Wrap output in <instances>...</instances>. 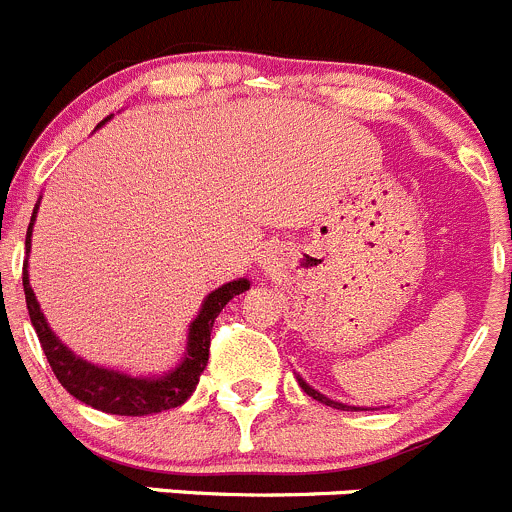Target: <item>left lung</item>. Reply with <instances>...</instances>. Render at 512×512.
Here are the masks:
<instances>
[{
    "instance_id": "left-lung-1",
    "label": "left lung",
    "mask_w": 512,
    "mask_h": 512,
    "mask_svg": "<svg viewBox=\"0 0 512 512\" xmlns=\"http://www.w3.org/2000/svg\"><path fill=\"white\" fill-rule=\"evenodd\" d=\"M298 383H301L303 393H308V396H311V398H316V401L326 403V406H331V408H338V411H343V408H348V406H343V403H336V401H331V398L321 396V393H318V391H313V388H311V386H308V383H306V381H303V378H298Z\"/></svg>"
}]
</instances>
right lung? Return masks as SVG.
<instances>
[{
    "label": "right lung",
    "instance_id": "right-lung-1",
    "mask_svg": "<svg viewBox=\"0 0 512 512\" xmlns=\"http://www.w3.org/2000/svg\"><path fill=\"white\" fill-rule=\"evenodd\" d=\"M106 121V119H104ZM101 121V124H104ZM34 221V216H32ZM29 236H32V224L27 229V254H29ZM22 286L24 296H27L29 318L37 331L42 351L47 356L49 366H52L57 381L72 393L74 398L86 403V406L96 408V411L114 413V416H149V413L169 411V408L181 406L189 401L191 393L196 391L201 371L209 363V346H211V328H214L216 316L221 308L231 301L234 296L244 293L251 286L246 278L239 281L224 283L209 293V298L201 306V313L189 328V346H186V358L174 368L171 373L161 378H131L126 373L109 371V368H99L94 363H86L79 356H74L59 338L54 336L52 328L44 321V313L39 308L37 296H34L32 286H29L27 261L22 268Z\"/></svg>",
    "mask_w": 512,
    "mask_h": 512
}]
</instances>
